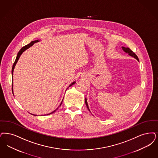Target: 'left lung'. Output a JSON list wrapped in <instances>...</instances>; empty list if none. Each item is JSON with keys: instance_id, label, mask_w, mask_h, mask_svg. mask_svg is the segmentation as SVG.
<instances>
[{"instance_id": "1", "label": "left lung", "mask_w": 158, "mask_h": 158, "mask_svg": "<svg viewBox=\"0 0 158 158\" xmlns=\"http://www.w3.org/2000/svg\"><path fill=\"white\" fill-rule=\"evenodd\" d=\"M122 50L124 51L125 53H127L129 56L134 57L135 59H136L137 60L139 61V59H138V56H136V55L134 52H133L132 51H131L129 48H125V47L122 46ZM85 103H86V107L88 108V109L90 111V109H89V108L88 105V102H87L86 97V98H85Z\"/></svg>"}]
</instances>
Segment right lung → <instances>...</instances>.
<instances>
[{
  "instance_id": "1",
  "label": "right lung",
  "mask_w": 158,
  "mask_h": 158,
  "mask_svg": "<svg viewBox=\"0 0 158 158\" xmlns=\"http://www.w3.org/2000/svg\"><path fill=\"white\" fill-rule=\"evenodd\" d=\"M40 41V40H35V41H32L31 42L30 44H27V45H26L25 46H23L20 51H19V52H18V55H17V56H16V59H15V62L13 63V64L12 66V79H13V70H14V69H15V66H16V63L18 62V60H19V58H20V57L21 56V55L23 53V52H24L26 50H27V49H29V48H31V46H32L34 44H35V43H37V42H39ZM76 83L75 81H74L73 82H72V83H70V85L69 86V87L67 89L69 88L70 86H72L73 85H74L75 83ZM13 81H12V93L13 94ZM14 95V94H13ZM62 102L63 101H62V102L60 103V105H59V106L58 107H57L56 109L55 110H53V112H52L51 113L49 114H47V115H48V114H53V113H54L55 112H56V110H57V109L59 108V107L60 106V105H62ZM33 114V115H34V116H36V114ZM45 115H46V114H45Z\"/></svg>"
}]
</instances>
